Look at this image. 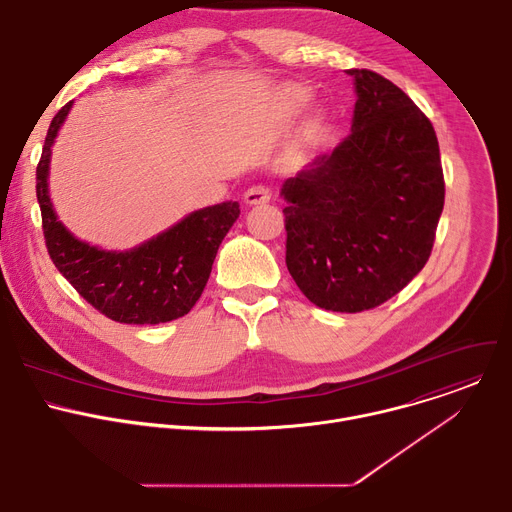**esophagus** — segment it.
Listing matches in <instances>:
<instances>
[{"instance_id":"1","label":"esophagus","mask_w":512,"mask_h":512,"mask_svg":"<svg viewBox=\"0 0 512 512\" xmlns=\"http://www.w3.org/2000/svg\"><path fill=\"white\" fill-rule=\"evenodd\" d=\"M269 198H271V192L265 184H255L245 192L247 204H263V202H269Z\"/></svg>"}]
</instances>
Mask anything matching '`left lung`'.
<instances>
[{
  "label": "left lung",
  "instance_id": "left-lung-1",
  "mask_svg": "<svg viewBox=\"0 0 512 512\" xmlns=\"http://www.w3.org/2000/svg\"><path fill=\"white\" fill-rule=\"evenodd\" d=\"M350 135L289 178L281 196L285 265L318 308L373 310L427 263L444 210V170L431 121L391 81L346 70Z\"/></svg>",
  "mask_w": 512,
  "mask_h": 512
}]
</instances>
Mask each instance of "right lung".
<instances>
[{"label": "right lung", "instance_id": "add662e5", "mask_svg": "<svg viewBox=\"0 0 512 512\" xmlns=\"http://www.w3.org/2000/svg\"><path fill=\"white\" fill-rule=\"evenodd\" d=\"M72 101L52 119L36 168L42 231L56 269L103 316L121 324H162L182 318L202 296L218 245L239 218V202L188 214L184 221L129 251H103L72 237L48 196L54 137Z\"/></svg>", "mask_w": 512, "mask_h": 512}]
</instances>
